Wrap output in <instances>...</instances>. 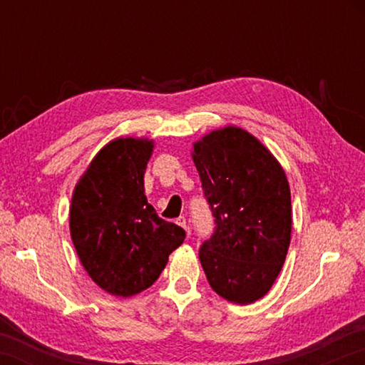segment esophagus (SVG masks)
I'll list each match as a JSON object with an SVG mask.
<instances>
[{
	"mask_svg": "<svg viewBox=\"0 0 365 365\" xmlns=\"http://www.w3.org/2000/svg\"><path fill=\"white\" fill-rule=\"evenodd\" d=\"M177 224H178V225H180L182 228H185V230H187V232H190L188 222H187V219H185V217H178V219H177Z\"/></svg>",
	"mask_w": 365,
	"mask_h": 365,
	"instance_id": "obj_1",
	"label": "esophagus"
}]
</instances>
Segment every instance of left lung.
I'll return each mask as SVG.
<instances>
[{"mask_svg": "<svg viewBox=\"0 0 365 365\" xmlns=\"http://www.w3.org/2000/svg\"><path fill=\"white\" fill-rule=\"evenodd\" d=\"M191 158L215 217L200 250L211 288L235 304L267 294L292 240V193L285 170L255 135L237 125L206 133Z\"/></svg>", "mask_w": 365, "mask_h": 365, "instance_id": "left-lung-1", "label": "left lung"}]
</instances>
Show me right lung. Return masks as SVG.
<instances>
[{"instance_id": "1", "label": "right lung", "mask_w": 365, "mask_h": 365, "mask_svg": "<svg viewBox=\"0 0 365 365\" xmlns=\"http://www.w3.org/2000/svg\"><path fill=\"white\" fill-rule=\"evenodd\" d=\"M154 141L119 137L104 145L73 188L69 228L86 274L104 292L130 298L150 288L183 243L185 230L146 200Z\"/></svg>"}]
</instances>
